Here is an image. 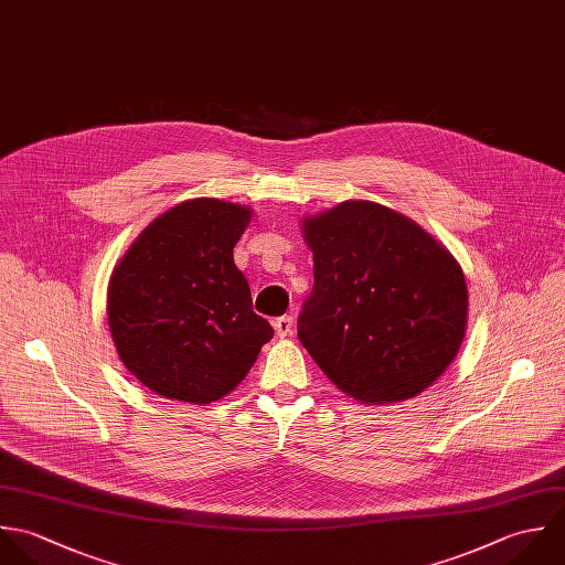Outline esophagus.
<instances>
[{"mask_svg": "<svg viewBox=\"0 0 565 565\" xmlns=\"http://www.w3.org/2000/svg\"><path fill=\"white\" fill-rule=\"evenodd\" d=\"M273 326H275V332H277V337H279V339H286V337H290V334H292L295 321H292V317L284 315V317L275 319V321H273Z\"/></svg>", "mask_w": 565, "mask_h": 565, "instance_id": "34e87169", "label": "esophagus"}]
</instances>
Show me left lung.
<instances>
[{
  "label": "left lung",
  "instance_id": "1",
  "mask_svg": "<svg viewBox=\"0 0 565 565\" xmlns=\"http://www.w3.org/2000/svg\"><path fill=\"white\" fill-rule=\"evenodd\" d=\"M315 286L297 334L342 393L364 404L419 395L450 366L467 326L458 262L406 216L347 201L303 221Z\"/></svg>",
  "mask_w": 565,
  "mask_h": 565
}]
</instances>
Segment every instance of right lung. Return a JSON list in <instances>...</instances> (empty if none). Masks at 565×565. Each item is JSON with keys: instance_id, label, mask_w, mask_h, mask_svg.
Listing matches in <instances>:
<instances>
[{"instance_id": "add662e5", "label": "right lung", "mask_w": 565, "mask_h": 565, "mask_svg": "<svg viewBox=\"0 0 565 565\" xmlns=\"http://www.w3.org/2000/svg\"><path fill=\"white\" fill-rule=\"evenodd\" d=\"M248 218L242 205L185 201L146 226L115 266L107 299L111 337L126 369L152 393L216 402L273 339L233 262Z\"/></svg>"}]
</instances>
